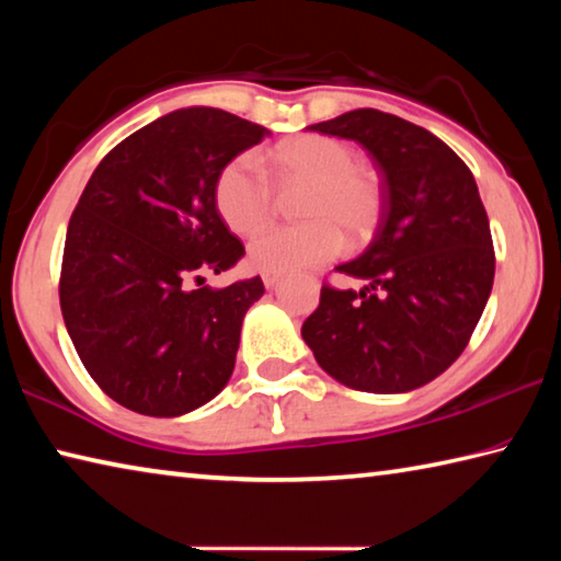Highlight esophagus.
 Returning a JSON list of instances; mask_svg holds the SVG:
<instances>
[{
  "label": "esophagus",
  "instance_id": "esophagus-1",
  "mask_svg": "<svg viewBox=\"0 0 561 561\" xmlns=\"http://www.w3.org/2000/svg\"><path fill=\"white\" fill-rule=\"evenodd\" d=\"M262 282H264V287L272 289V287H277V284L282 282V274H277V272H264V274H262Z\"/></svg>",
  "mask_w": 561,
  "mask_h": 561
}]
</instances>
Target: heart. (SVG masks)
<instances>
[{"mask_svg": "<svg viewBox=\"0 0 561 561\" xmlns=\"http://www.w3.org/2000/svg\"><path fill=\"white\" fill-rule=\"evenodd\" d=\"M284 187H307L299 201L301 225L274 227L250 244L262 272H294L334 260L341 242L356 247L376 232L383 215V185L374 168L356 163L348 144L319 133L291 138L267 153ZM215 205L232 232L254 234L272 220L274 190L260 160L242 153L215 180Z\"/></svg>", "mask_w": 561, "mask_h": 561, "instance_id": "heart-1", "label": "heart"}]
</instances>
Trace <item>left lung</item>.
<instances>
[{
	"instance_id": "8db88e82",
	"label": "left lung",
	"mask_w": 561,
	"mask_h": 561,
	"mask_svg": "<svg viewBox=\"0 0 561 561\" xmlns=\"http://www.w3.org/2000/svg\"><path fill=\"white\" fill-rule=\"evenodd\" d=\"M356 140L383 175V215L364 254L327 282L301 336L329 376L368 393H403L440 376L468 346L495 279L490 220L470 168L431 130L356 108L309 126Z\"/></svg>"
}]
</instances>
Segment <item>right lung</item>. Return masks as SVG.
Listing matches in <instances>:
<instances>
[{"mask_svg": "<svg viewBox=\"0 0 561 561\" xmlns=\"http://www.w3.org/2000/svg\"><path fill=\"white\" fill-rule=\"evenodd\" d=\"M264 136L220 108H180L121 140L83 187L66 230L61 314L89 376L130 411L183 415L230 381L264 284L201 287V272L244 254L217 213L215 180Z\"/></svg>", "mask_w": 561, "mask_h": 561, "instance_id": "obj_1", "label": "right lung"}]
</instances>
